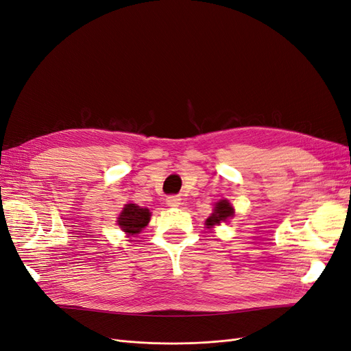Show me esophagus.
Wrapping results in <instances>:
<instances>
[{
  "mask_svg": "<svg viewBox=\"0 0 351 351\" xmlns=\"http://www.w3.org/2000/svg\"><path fill=\"white\" fill-rule=\"evenodd\" d=\"M165 202H167L168 206H173V208L182 205V199H180L178 196H168Z\"/></svg>",
  "mask_w": 351,
  "mask_h": 351,
  "instance_id": "1",
  "label": "esophagus"
}]
</instances>
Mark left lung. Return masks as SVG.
Masks as SVG:
<instances>
[{
    "mask_svg": "<svg viewBox=\"0 0 351 351\" xmlns=\"http://www.w3.org/2000/svg\"><path fill=\"white\" fill-rule=\"evenodd\" d=\"M232 214H234V209H232V206L228 204V200H219L218 204L215 205L214 214H212V215L206 219V226H208V227L218 226L219 222L226 221L227 218L232 217Z\"/></svg>",
    "mask_w": 351,
    "mask_h": 351,
    "instance_id": "obj_1",
    "label": "left lung"
}]
</instances>
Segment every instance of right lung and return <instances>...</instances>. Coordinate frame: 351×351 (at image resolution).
I'll use <instances>...</instances> for the list:
<instances>
[{
  "label": "right lung",
  "mask_w": 351,
  "mask_h": 351,
  "mask_svg": "<svg viewBox=\"0 0 351 351\" xmlns=\"http://www.w3.org/2000/svg\"><path fill=\"white\" fill-rule=\"evenodd\" d=\"M151 219V212L146 208H141L134 204L125 205L121 215L119 217V226L121 230H124L129 234H137L141 232L142 228L147 226V222Z\"/></svg>",
  "instance_id": "obj_1"
}]
</instances>
